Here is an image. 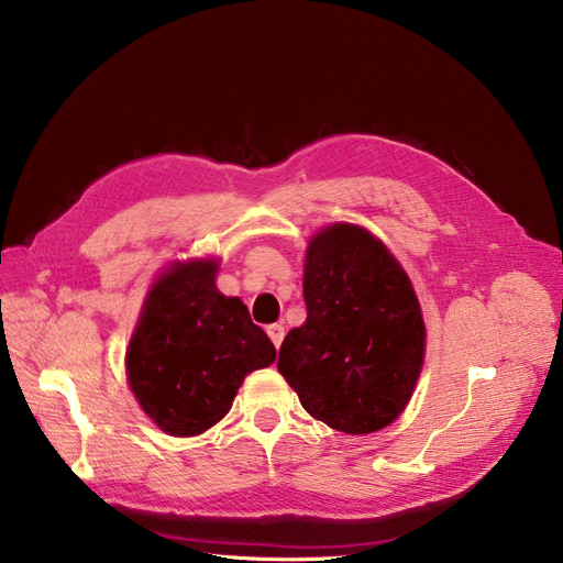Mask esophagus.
Returning a JSON list of instances; mask_svg holds the SVG:
<instances>
[{
	"instance_id": "34e87169",
	"label": "esophagus",
	"mask_w": 563,
	"mask_h": 563,
	"mask_svg": "<svg viewBox=\"0 0 563 563\" xmlns=\"http://www.w3.org/2000/svg\"><path fill=\"white\" fill-rule=\"evenodd\" d=\"M266 334H268V339H271V341H274V346H276V349H280V343H283V339H285V324H283V322L268 324V328H266Z\"/></svg>"
}]
</instances>
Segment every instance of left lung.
I'll use <instances>...</instances> for the list:
<instances>
[{"instance_id": "1", "label": "left lung", "mask_w": 563, "mask_h": 563, "mask_svg": "<svg viewBox=\"0 0 563 563\" xmlns=\"http://www.w3.org/2000/svg\"><path fill=\"white\" fill-rule=\"evenodd\" d=\"M306 322L289 330L278 372L313 419L349 434L400 416L419 380L426 324L388 247L355 224L313 235L303 271Z\"/></svg>"}]
</instances>
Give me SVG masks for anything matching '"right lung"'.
I'll return each instance as SVG.
<instances>
[{"instance_id":"add662e5","label":"right lung","mask_w":563,"mask_h":563,"mask_svg":"<svg viewBox=\"0 0 563 563\" xmlns=\"http://www.w3.org/2000/svg\"><path fill=\"white\" fill-rule=\"evenodd\" d=\"M217 264L198 260L163 274L144 301L125 353L140 407L175 438L222 421L245 374L268 367L276 349L239 297L214 287Z\"/></svg>"}]
</instances>
